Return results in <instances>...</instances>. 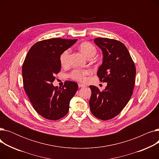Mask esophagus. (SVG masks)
<instances>
[{"label": "esophagus", "mask_w": 159, "mask_h": 159, "mask_svg": "<svg viewBox=\"0 0 159 159\" xmlns=\"http://www.w3.org/2000/svg\"><path fill=\"white\" fill-rule=\"evenodd\" d=\"M79 88H84V87H86V86H85L84 84H81V83H79Z\"/></svg>", "instance_id": "obj_1"}]
</instances>
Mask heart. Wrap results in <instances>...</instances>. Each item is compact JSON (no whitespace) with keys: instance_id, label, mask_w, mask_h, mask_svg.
I'll use <instances>...</instances> for the list:
<instances>
[{"instance_id":"b5f03b06","label":"heart","mask_w":159,"mask_h":159,"mask_svg":"<svg viewBox=\"0 0 159 159\" xmlns=\"http://www.w3.org/2000/svg\"><path fill=\"white\" fill-rule=\"evenodd\" d=\"M80 50L81 53L84 55L87 58H93L97 53V49L94 45L89 43H83L80 46ZM70 53V49H66L60 57V62L62 66H65L68 64V58ZM91 73V71L89 70H73L70 76L71 79L83 82L86 80V76Z\"/></svg>"}]
</instances>
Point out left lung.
<instances>
[{
	"label": "left lung",
	"instance_id": "1",
	"mask_svg": "<svg viewBox=\"0 0 159 159\" xmlns=\"http://www.w3.org/2000/svg\"><path fill=\"white\" fill-rule=\"evenodd\" d=\"M95 44L102 50V65L97 71L100 80L107 82L101 91L90 86V110L95 117L111 119L120 113L132 95L136 69L126 47L121 42L106 38H96Z\"/></svg>",
	"mask_w": 159,
	"mask_h": 159
}]
</instances>
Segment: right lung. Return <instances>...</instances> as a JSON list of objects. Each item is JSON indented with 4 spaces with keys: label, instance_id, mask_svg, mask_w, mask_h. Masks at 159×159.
Returning <instances> with one entry per match:
<instances>
[{
    "label": "right lung",
    "instance_id": "1",
    "mask_svg": "<svg viewBox=\"0 0 159 159\" xmlns=\"http://www.w3.org/2000/svg\"><path fill=\"white\" fill-rule=\"evenodd\" d=\"M77 39H50L33 45L22 66L24 88L33 108L42 116L55 120L68 113L71 99L79 88L77 83L66 81L61 88L52 82L61 71V55Z\"/></svg>",
    "mask_w": 159,
    "mask_h": 159
}]
</instances>
